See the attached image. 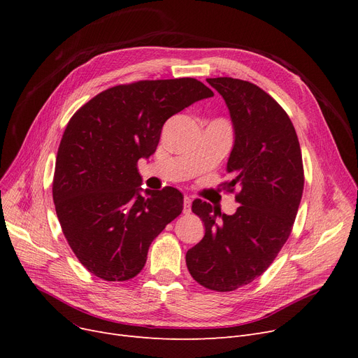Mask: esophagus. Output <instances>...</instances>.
Segmentation results:
<instances>
[{"mask_svg": "<svg viewBox=\"0 0 358 358\" xmlns=\"http://www.w3.org/2000/svg\"><path fill=\"white\" fill-rule=\"evenodd\" d=\"M182 206H184V209H182L184 213H190L192 212V199L189 196H184Z\"/></svg>", "mask_w": 358, "mask_h": 358, "instance_id": "1", "label": "esophagus"}]
</instances>
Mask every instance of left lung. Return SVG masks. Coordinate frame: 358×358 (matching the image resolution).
I'll return each instance as SVG.
<instances>
[{"label":"left lung","mask_w":358,"mask_h":358,"mask_svg":"<svg viewBox=\"0 0 358 358\" xmlns=\"http://www.w3.org/2000/svg\"><path fill=\"white\" fill-rule=\"evenodd\" d=\"M229 108L235 142L224 189L239 193L234 215L196 199L192 210L204 236L185 254L187 268L206 289L232 292L251 283L275 259L290 236L303 193V162L287 113L252 83L208 78Z\"/></svg>","instance_id":"8db88e82"}]
</instances>
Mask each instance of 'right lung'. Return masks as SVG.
Segmentation results:
<instances>
[{
	"mask_svg": "<svg viewBox=\"0 0 358 358\" xmlns=\"http://www.w3.org/2000/svg\"><path fill=\"white\" fill-rule=\"evenodd\" d=\"M213 91L194 78L111 87L71 117L56 157L52 194L71 250L94 275L126 281L149 245L182 212L174 187L145 190L138 161L155 152L164 123Z\"/></svg>",
	"mask_w": 358,
	"mask_h": 358,
	"instance_id": "1",
	"label": "right lung"
}]
</instances>
